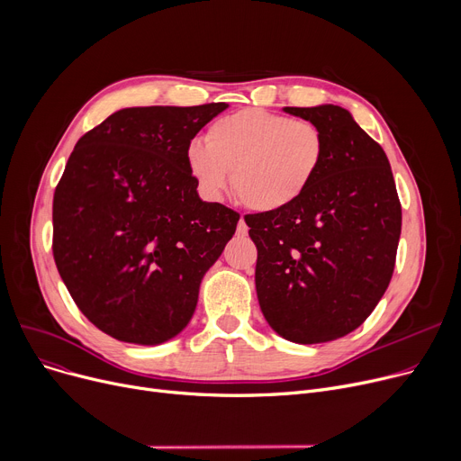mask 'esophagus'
Returning <instances> with one entry per match:
<instances>
[{"mask_svg": "<svg viewBox=\"0 0 461 461\" xmlns=\"http://www.w3.org/2000/svg\"><path fill=\"white\" fill-rule=\"evenodd\" d=\"M247 233H249V226H247V222H245V218L240 216V218H239V224H237V235L245 237Z\"/></svg>", "mask_w": 461, "mask_h": 461, "instance_id": "obj_1", "label": "esophagus"}]
</instances>
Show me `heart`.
Here are the masks:
<instances>
[{"mask_svg": "<svg viewBox=\"0 0 461 461\" xmlns=\"http://www.w3.org/2000/svg\"><path fill=\"white\" fill-rule=\"evenodd\" d=\"M205 140H194L186 149L192 177L211 198H221L231 181L237 200L258 212L301 200L325 158L318 125L261 108L218 117Z\"/></svg>", "mask_w": 461, "mask_h": 461, "instance_id": "1", "label": "heart"}]
</instances>
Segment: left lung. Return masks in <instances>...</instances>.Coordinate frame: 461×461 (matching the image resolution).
<instances>
[{
	"label": "left lung",
	"instance_id": "left-lung-1",
	"mask_svg": "<svg viewBox=\"0 0 461 461\" xmlns=\"http://www.w3.org/2000/svg\"><path fill=\"white\" fill-rule=\"evenodd\" d=\"M284 110L321 129L325 158L294 205L245 216L258 249L256 292L285 340L321 344L365 323L389 287L402 205L389 158L348 110Z\"/></svg>",
	"mask_w": 461,
	"mask_h": 461
}]
</instances>
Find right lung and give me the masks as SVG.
<instances>
[{
	"label": "right lung",
	"instance_id": "obj_1",
	"mask_svg": "<svg viewBox=\"0 0 461 461\" xmlns=\"http://www.w3.org/2000/svg\"><path fill=\"white\" fill-rule=\"evenodd\" d=\"M226 103L125 108L86 132L54 192L52 252L84 316L119 342L179 334L239 212L205 203L186 149Z\"/></svg>",
	"mask_w": 461,
	"mask_h": 461
}]
</instances>
